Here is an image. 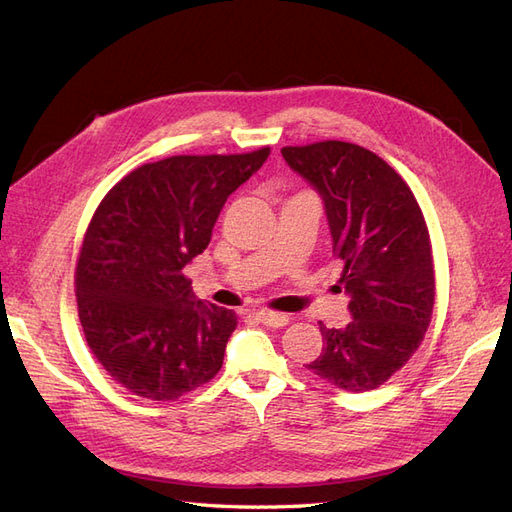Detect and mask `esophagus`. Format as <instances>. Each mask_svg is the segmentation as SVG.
<instances>
[{"label":"esophagus","mask_w":512,"mask_h":512,"mask_svg":"<svg viewBox=\"0 0 512 512\" xmlns=\"http://www.w3.org/2000/svg\"><path fill=\"white\" fill-rule=\"evenodd\" d=\"M256 318L258 322L267 324V327H286V324L290 322V318L286 314H277V312H269V309H260V312H256Z\"/></svg>","instance_id":"obj_1"}]
</instances>
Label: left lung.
I'll return each mask as SVG.
<instances>
[{"label":"left lung","instance_id":"obj_1","mask_svg":"<svg viewBox=\"0 0 512 512\" xmlns=\"http://www.w3.org/2000/svg\"><path fill=\"white\" fill-rule=\"evenodd\" d=\"M318 192L333 254L344 260L350 322L329 329L307 369L337 389H378L421 346L436 297L429 232L412 190L376 153L342 141L284 147Z\"/></svg>","mask_w":512,"mask_h":512}]
</instances>
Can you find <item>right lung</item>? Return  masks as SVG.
<instances>
[{
  "mask_svg": "<svg viewBox=\"0 0 512 512\" xmlns=\"http://www.w3.org/2000/svg\"><path fill=\"white\" fill-rule=\"evenodd\" d=\"M269 153L145 164L100 203L76 265V299L91 352L130 393L173 401L220 371L237 316L198 299L183 269Z\"/></svg>",
  "mask_w": 512,
  "mask_h": 512,
  "instance_id": "1",
  "label": "right lung"
}]
</instances>
